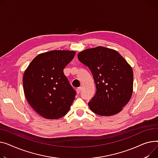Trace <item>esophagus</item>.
Masks as SVG:
<instances>
[{
	"label": "esophagus",
	"mask_w": 158,
	"mask_h": 158,
	"mask_svg": "<svg viewBox=\"0 0 158 158\" xmlns=\"http://www.w3.org/2000/svg\"><path fill=\"white\" fill-rule=\"evenodd\" d=\"M81 87H78V88H77V90H76V91H77V94H79L80 92V91H81Z\"/></svg>",
	"instance_id": "obj_1"
}]
</instances>
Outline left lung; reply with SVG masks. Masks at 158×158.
Listing matches in <instances>:
<instances>
[{"mask_svg":"<svg viewBox=\"0 0 158 158\" xmlns=\"http://www.w3.org/2000/svg\"><path fill=\"white\" fill-rule=\"evenodd\" d=\"M78 59L90 69L96 84V94L88 103L91 111L102 116L119 113L133 94L130 65L116 50L103 46L83 50Z\"/></svg>","mask_w":158,"mask_h":158,"instance_id":"left-lung-1","label":"left lung"}]
</instances>
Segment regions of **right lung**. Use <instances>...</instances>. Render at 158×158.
<instances>
[{
  "label": "right lung",
  "instance_id": "add662e5",
  "mask_svg": "<svg viewBox=\"0 0 158 158\" xmlns=\"http://www.w3.org/2000/svg\"><path fill=\"white\" fill-rule=\"evenodd\" d=\"M75 52L52 50L39 54L25 70L23 85L25 98L43 117L57 119L66 115L75 98L64 69L73 60Z\"/></svg>",
  "mask_w": 158,
  "mask_h": 158
}]
</instances>
